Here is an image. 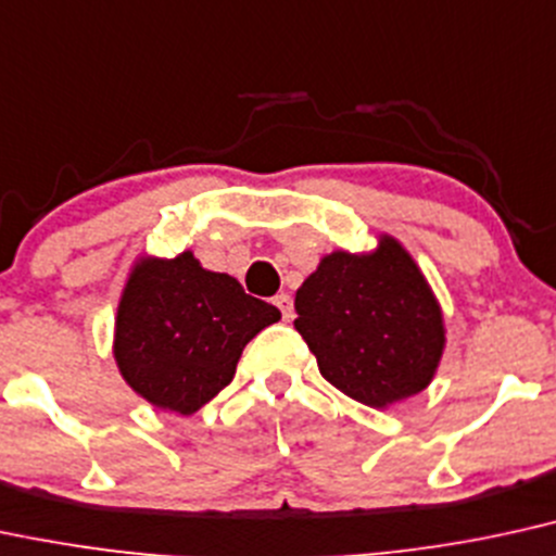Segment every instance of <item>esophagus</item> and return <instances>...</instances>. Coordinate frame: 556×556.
Wrapping results in <instances>:
<instances>
[{
  "label": "esophagus",
  "instance_id": "obj_1",
  "mask_svg": "<svg viewBox=\"0 0 556 556\" xmlns=\"http://www.w3.org/2000/svg\"><path fill=\"white\" fill-rule=\"evenodd\" d=\"M274 305H277L279 311H282V318L287 320V324H290V320L295 318V305H292V298L287 295V292H282V295L274 298Z\"/></svg>",
  "mask_w": 556,
  "mask_h": 556
}]
</instances>
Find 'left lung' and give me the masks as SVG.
<instances>
[{
  "label": "left lung",
  "mask_w": 556,
  "mask_h": 556,
  "mask_svg": "<svg viewBox=\"0 0 556 556\" xmlns=\"http://www.w3.org/2000/svg\"><path fill=\"white\" fill-rule=\"evenodd\" d=\"M295 329L320 376L372 409L417 396L445 350V320L430 282L393 236L367 253L333 251L300 285Z\"/></svg>",
  "instance_id": "1"
}]
</instances>
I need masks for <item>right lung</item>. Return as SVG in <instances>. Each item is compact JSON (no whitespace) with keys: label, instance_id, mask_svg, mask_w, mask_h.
<instances>
[{"label":"right lung","instance_id":"right-lung-1","mask_svg":"<svg viewBox=\"0 0 556 556\" xmlns=\"http://www.w3.org/2000/svg\"><path fill=\"white\" fill-rule=\"evenodd\" d=\"M282 313L245 295L230 274L210 271L191 251L142 256L116 311L118 372L157 409L199 412L236 376L245 344Z\"/></svg>","mask_w":556,"mask_h":556}]
</instances>
